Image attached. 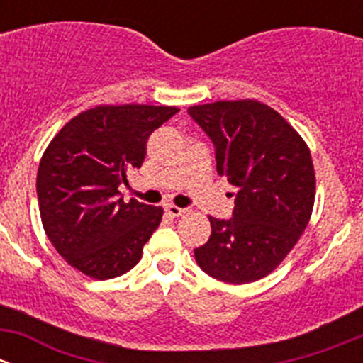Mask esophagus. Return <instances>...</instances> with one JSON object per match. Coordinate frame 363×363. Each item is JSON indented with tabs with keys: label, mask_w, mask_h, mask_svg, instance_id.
Here are the masks:
<instances>
[{
	"label": "esophagus",
	"mask_w": 363,
	"mask_h": 363,
	"mask_svg": "<svg viewBox=\"0 0 363 363\" xmlns=\"http://www.w3.org/2000/svg\"><path fill=\"white\" fill-rule=\"evenodd\" d=\"M164 211L170 216H174V218H179V216H184L188 212V208H181L177 205H164Z\"/></svg>",
	"instance_id": "34e87169"
}]
</instances>
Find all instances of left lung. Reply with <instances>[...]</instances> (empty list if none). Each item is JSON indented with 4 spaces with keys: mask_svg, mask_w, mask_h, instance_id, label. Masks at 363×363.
<instances>
[{
    "mask_svg": "<svg viewBox=\"0 0 363 363\" xmlns=\"http://www.w3.org/2000/svg\"><path fill=\"white\" fill-rule=\"evenodd\" d=\"M188 113L214 145L218 174L235 188L232 218H208L212 232L195 250L196 263L230 284L262 279L294 250L309 223L316 189L309 149L259 101H216Z\"/></svg>",
    "mask_w": 363,
    "mask_h": 363,
    "instance_id": "1",
    "label": "left lung"
}]
</instances>
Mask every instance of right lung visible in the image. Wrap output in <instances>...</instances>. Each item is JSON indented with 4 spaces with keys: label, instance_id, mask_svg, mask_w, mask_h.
I'll return each instance as SVG.
<instances>
[{
    "label": "right lung",
    "instance_id": "1",
    "mask_svg": "<svg viewBox=\"0 0 363 363\" xmlns=\"http://www.w3.org/2000/svg\"><path fill=\"white\" fill-rule=\"evenodd\" d=\"M179 112L155 105H104L79 113L54 137L36 175L43 230L56 251L94 279L133 269L158 228L163 208L131 199L119 186L140 168L155 130Z\"/></svg>",
    "mask_w": 363,
    "mask_h": 363
}]
</instances>
